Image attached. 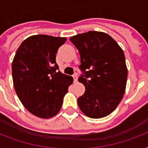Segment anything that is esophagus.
Wrapping results in <instances>:
<instances>
[{
  "label": "esophagus",
  "instance_id": "1",
  "mask_svg": "<svg viewBox=\"0 0 148 148\" xmlns=\"http://www.w3.org/2000/svg\"><path fill=\"white\" fill-rule=\"evenodd\" d=\"M73 78H74V82H77V74H74V75H73Z\"/></svg>",
  "mask_w": 148,
  "mask_h": 148
}]
</instances>
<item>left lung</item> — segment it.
Listing matches in <instances>:
<instances>
[{
	"label": "left lung",
	"mask_w": 148,
	"mask_h": 148,
	"mask_svg": "<svg viewBox=\"0 0 148 148\" xmlns=\"http://www.w3.org/2000/svg\"><path fill=\"white\" fill-rule=\"evenodd\" d=\"M81 56L78 81L85 92L77 98L81 111L91 118L112 113L125 92L127 77L123 50L108 34L88 31L70 38Z\"/></svg>",
	"instance_id": "left-lung-1"
}]
</instances>
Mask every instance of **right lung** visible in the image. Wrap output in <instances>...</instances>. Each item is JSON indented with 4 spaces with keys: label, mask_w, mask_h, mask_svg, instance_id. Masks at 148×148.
Returning <instances> with one entry per match:
<instances>
[{
    "label": "right lung",
    "mask_w": 148,
    "mask_h": 148,
    "mask_svg": "<svg viewBox=\"0 0 148 148\" xmlns=\"http://www.w3.org/2000/svg\"><path fill=\"white\" fill-rule=\"evenodd\" d=\"M66 38L48 35L29 37L20 45L12 63L15 91L27 110L37 117L57 114L73 77L62 74L56 53Z\"/></svg>",
    "instance_id": "add662e5"
}]
</instances>
